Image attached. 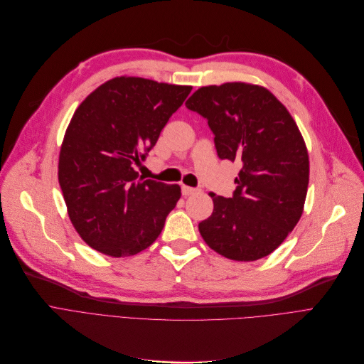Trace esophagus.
<instances>
[{
  "label": "esophagus",
  "instance_id": "esophagus-1",
  "mask_svg": "<svg viewBox=\"0 0 364 364\" xmlns=\"http://www.w3.org/2000/svg\"><path fill=\"white\" fill-rule=\"evenodd\" d=\"M198 191L197 188H193V186H186V185H182V194L183 196H191V194H196Z\"/></svg>",
  "mask_w": 364,
  "mask_h": 364
}]
</instances>
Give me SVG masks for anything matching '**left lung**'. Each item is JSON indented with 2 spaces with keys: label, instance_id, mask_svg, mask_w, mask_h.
<instances>
[{
  "label": "left lung",
  "instance_id": "8db88e82",
  "mask_svg": "<svg viewBox=\"0 0 364 364\" xmlns=\"http://www.w3.org/2000/svg\"><path fill=\"white\" fill-rule=\"evenodd\" d=\"M185 105L207 119L218 157L241 163L231 198L210 193L213 213L198 223L201 237L232 261L268 256L304 212L309 161L295 119L271 92L246 82L207 85Z\"/></svg>",
  "mask_w": 364,
  "mask_h": 364
}]
</instances>
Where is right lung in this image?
<instances>
[{
	"label": "right lung",
	"instance_id": "add662e5",
	"mask_svg": "<svg viewBox=\"0 0 364 364\" xmlns=\"http://www.w3.org/2000/svg\"><path fill=\"white\" fill-rule=\"evenodd\" d=\"M191 90V85L117 77L77 108L60 148L59 183L69 219L95 250L132 256L160 235L181 186L144 181L134 167Z\"/></svg>",
	"mask_w": 364,
	"mask_h": 364
}]
</instances>
